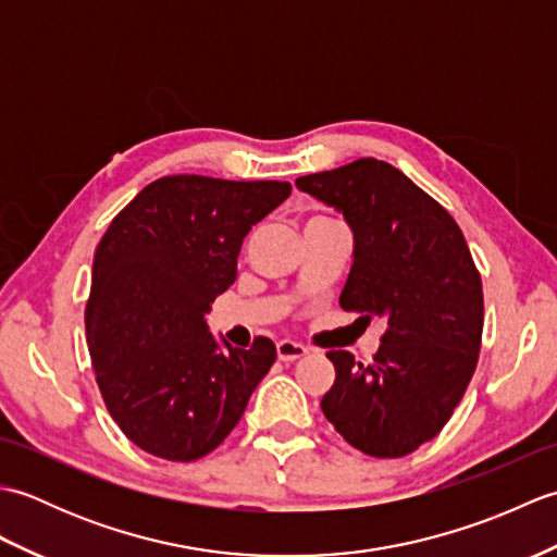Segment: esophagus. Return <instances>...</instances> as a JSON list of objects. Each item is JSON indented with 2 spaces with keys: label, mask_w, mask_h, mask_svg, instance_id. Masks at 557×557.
<instances>
[{
  "label": "esophagus",
  "mask_w": 557,
  "mask_h": 557,
  "mask_svg": "<svg viewBox=\"0 0 557 557\" xmlns=\"http://www.w3.org/2000/svg\"><path fill=\"white\" fill-rule=\"evenodd\" d=\"M309 354V347H304L301 342H292V339H282L277 342V359L280 361H297Z\"/></svg>",
  "instance_id": "obj_1"
}]
</instances>
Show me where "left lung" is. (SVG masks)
<instances>
[{
    "label": "left lung",
    "instance_id": "8db88e82",
    "mask_svg": "<svg viewBox=\"0 0 557 557\" xmlns=\"http://www.w3.org/2000/svg\"><path fill=\"white\" fill-rule=\"evenodd\" d=\"M297 186L354 232L342 309L387 321L371 363L327 351L335 383L323 413L361 453L405 457L443 431L474 375L483 333L474 258L453 215L383 160L306 174Z\"/></svg>",
    "mask_w": 557,
    "mask_h": 557
}]
</instances>
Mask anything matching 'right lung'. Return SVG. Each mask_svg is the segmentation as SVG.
<instances>
[{"mask_svg":"<svg viewBox=\"0 0 557 557\" xmlns=\"http://www.w3.org/2000/svg\"><path fill=\"white\" fill-rule=\"evenodd\" d=\"M289 194V182L162 176L100 239L88 351L104 407L146 453L170 461L212 453L275 363L268 337L251 349L220 345L206 313L236 280L244 236Z\"/></svg>","mask_w":557,"mask_h":557,"instance_id":"right-lung-1","label":"right lung"}]
</instances>
